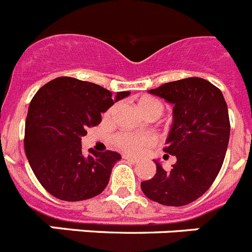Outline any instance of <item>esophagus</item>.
<instances>
[{
    "label": "esophagus",
    "instance_id": "34e87169",
    "mask_svg": "<svg viewBox=\"0 0 252 252\" xmlns=\"http://www.w3.org/2000/svg\"><path fill=\"white\" fill-rule=\"evenodd\" d=\"M124 159L128 160V161H132V162H139V159L135 157H131V155H127V154H125L124 155Z\"/></svg>",
    "mask_w": 252,
    "mask_h": 252
}]
</instances>
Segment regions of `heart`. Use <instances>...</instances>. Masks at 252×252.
<instances>
[{
  "label": "heart",
  "mask_w": 252,
  "mask_h": 252,
  "mask_svg": "<svg viewBox=\"0 0 252 252\" xmlns=\"http://www.w3.org/2000/svg\"><path fill=\"white\" fill-rule=\"evenodd\" d=\"M137 107L149 120H157L164 112V104L160 99L153 95H144L137 101ZM117 110V104L111 106L104 112V120H110ZM116 148L132 155H139L153 145V140L149 136H140L128 132H120L113 137Z\"/></svg>",
  "instance_id": "b5f03b06"
}]
</instances>
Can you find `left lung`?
Wrapping results in <instances>:
<instances>
[{"label":"left lung","instance_id":"8db88e82","mask_svg":"<svg viewBox=\"0 0 252 252\" xmlns=\"http://www.w3.org/2000/svg\"><path fill=\"white\" fill-rule=\"evenodd\" d=\"M174 104L164 151L177 158L171 169L141 183L144 194L164 206L192 203L212 186L223 164L230 140V117L223 94L211 82L190 77L150 90Z\"/></svg>","mask_w":252,"mask_h":252}]
</instances>
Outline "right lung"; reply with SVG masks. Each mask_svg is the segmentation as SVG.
<instances>
[{"mask_svg":"<svg viewBox=\"0 0 252 252\" xmlns=\"http://www.w3.org/2000/svg\"><path fill=\"white\" fill-rule=\"evenodd\" d=\"M130 92L112 93L98 84L59 77L43 86L31 99L25 124V153L35 177L58 199L78 202L101 194L116 151L82 154V137L101 124V113Z\"/></svg>","mask_w":252,"mask_h":252,"instance_id":"obj_1","label":"right lung"}]
</instances>
